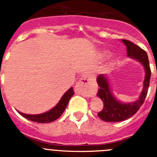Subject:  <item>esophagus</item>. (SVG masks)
<instances>
[{
    "instance_id": "34e87169",
    "label": "esophagus",
    "mask_w": 157,
    "mask_h": 157,
    "mask_svg": "<svg viewBox=\"0 0 157 157\" xmlns=\"http://www.w3.org/2000/svg\"><path fill=\"white\" fill-rule=\"evenodd\" d=\"M75 91L78 94L86 97H91L96 94L97 87L93 82L90 76L89 75H84L76 84Z\"/></svg>"
}]
</instances>
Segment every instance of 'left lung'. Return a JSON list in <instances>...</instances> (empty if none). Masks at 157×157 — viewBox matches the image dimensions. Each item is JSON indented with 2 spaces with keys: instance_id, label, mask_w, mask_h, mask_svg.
<instances>
[{
  "instance_id": "left-lung-1",
  "label": "left lung",
  "mask_w": 157,
  "mask_h": 157,
  "mask_svg": "<svg viewBox=\"0 0 157 157\" xmlns=\"http://www.w3.org/2000/svg\"><path fill=\"white\" fill-rule=\"evenodd\" d=\"M122 41L127 46V56L138 59L143 64L145 69V78L144 81V88L142 90L139 99L135 102L123 104L115 99L110 92L108 78L104 75H100L97 78V82L100 88L97 95L102 100L104 104L103 109L98 113L100 119L105 122H120L127 120L134 116L143 105L148 94L151 77V69L149 67V58L146 52L128 40Z\"/></svg>"
}]
</instances>
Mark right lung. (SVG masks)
<instances>
[{
    "mask_svg": "<svg viewBox=\"0 0 157 157\" xmlns=\"http://www.w3.org/2000/svg\"><path fill=\"white\" fill-rule=\"evenodd\" d=\"M74 95V90L72 87L69 89L67 91L63 96L61 98L60 101H59V103L54 107L53 109H51L48 112H45L43 114L39 115H27L23 114L22 112L19 113L23 117L29 120H31L33 122H37V123H50V122L54 121V120H57L59 116L63 114V112H64L65 109H66L67 103H68L69 100L71 98L72 96Z\"/></svg>",
    "mask_w": 157,
    "mask_h": 157,
    "instance_id": "1",
    "label": "right lung"
}]
</instances>
